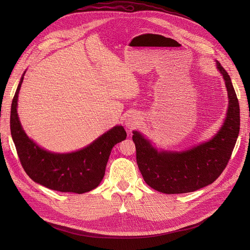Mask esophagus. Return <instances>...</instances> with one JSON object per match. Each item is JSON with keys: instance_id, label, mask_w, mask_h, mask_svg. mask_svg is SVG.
Instances as JSON below:
<instances>
[{"instance_id": "esophagus-1", "label": "esophagus", "mask_w": 250, "mask_h": 250, "mask_svg": "<svg viewBox=\"0 0 250 250\" xmlns=\"http://www.w3.org/2000/svg\"><path fill=\"white\" fill-rule=\"evenodd\" d=\"M139 123V118L135 115H130L125 120V126L128 129H134Z\"/></svg>"}]
</instances>
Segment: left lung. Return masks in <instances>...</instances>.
Here are the masks:
<instances>
[{
  "label": "left lung",
  "mask_w": 250,
  "mask_h": 250,
  "mask_svg": "<svg viewBox=\"0 0 250 250\" xmlns=\"http://www.w3.org/2000/svg\"><path fill=\"white\" fill-rule=\"evenodd\" d=\"M228 92L226 118L218 133L208 142L181 152L158 151L148 139L134 130L137 163L147 185L163 193L195 191L213 183L227 166L240 128V109L230 76L219 62Z\"/></svg>",
  "instance_id": "1"
}]
</instances>
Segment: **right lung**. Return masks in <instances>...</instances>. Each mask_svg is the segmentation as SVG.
Segmentation results:
<instances>
[{
	"mask_svg": "<svg viewBox=\"0 0 250 250\" xmlns=\"http://www.w3.org/2000/svg\"><path fill=\"white\" fill-rule=\"evenodd\" d=\"M23 73L12 101L10 127L12 139L25 172L36 183L52 190L84 193L99 186L112 148L126 138L122 125H115L87 147L71 153H54L39 147L22 128L17 113Z\"/></svg>",
	"mask_w": 250,
	"mask_h": 250,
	"instance_id": "1",
	"label": "right lung"
}]
</instances>
